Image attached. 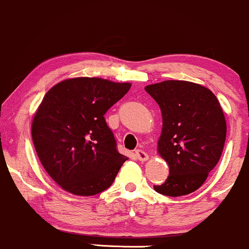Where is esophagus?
Wrapping results in <instances>:
<instances>
[{
    "label": "esophagus",
    "instance_id": "34e87169",
    "mask_svg": "<svg viewBox=\"0 0 249 249\" xmlns=\"http://www.w3.org/2000/svg\"><path fill=\"white\" fill-rule=\"evenodd\" d=\"M135 156H136V159H138V160L142 161V162H144V161L148 160V154H147L146 152H144V150H142V149L136 150Z\"/></svg>",
    "mask_w": 249,
    "mask_h": 249
}]
</instances>
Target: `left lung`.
I'll return each instance as SVG.
<instances>
[{"instance_id":"left-lung-1","label":"left lung","mask_w":249,"mask_h":249,"mask_svg":"<svg viewBox=\"0 0 249 249\" xmlns=\"http://www.w3.org/2000/svg\"><path fill=\"white\" fill-rule=\"evenodd\" d=\"M144 89L160 106L158 152L169 166L167 180L154 189L167 196L191 194L221 158L227 133L221 106L208 88L188 81H163Z\"/></svg>"}]
</instances>
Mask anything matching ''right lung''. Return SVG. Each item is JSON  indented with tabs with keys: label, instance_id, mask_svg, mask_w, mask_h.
<instances>
[{
	"label": "right lung",
	"instance_id": "obj_1",
	"mask_svg": "<svg viewBox=\"0 0 249 249\" xmlns=\"http://www.w3.org/2000/svg\"><path fill=\"white\" fill-rule=\"evenodd\" d=\"M132 85L99 77L57 83L44 95L32 124L35 150L49 177L81 196L99 194L115 180L120 154L105 114Z\"/></svg>",
	"mask_w": 249,
	"mask_h": 249
}]
</instances>
